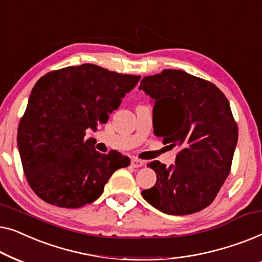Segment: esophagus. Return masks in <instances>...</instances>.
Listing matches in <instances>:
<instances>
[{
  "instance_id": "34e87169",
  "label": "esophagus",
  "mask_w": 262,
  "mask_h": 262,
  "mask_svg": "<svg viewBox=\"0 0 262 262\" xmlns=\"http://www.w3.org/2000/svg\"><path fill=\"white\" fill-rule=\"evenodd\" d=\"M131 166L134 168H141L144 166V161L138 160V159H132L131 160Z\"/></svg>"
}]
</instances>
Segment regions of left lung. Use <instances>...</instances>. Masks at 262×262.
Instances as JSON below:
<instances>
[{"label":"left lung","instance_id":"1","mask_svg":"<svg viewBox=\"0 0 262 262\" xmlns=\"http://www.w3.org/2000/svg\"><path fill=\"white\" fill-rule=\"evenodd\" d=\"M139 89L154 102V134L179 148L175 164L152 161L154 187L143 198L167 214L184 216L213 202L230 173L237 125L225 95L213 83L182 70L146 76Z\"/></svg>","mask_w":262,"mask_h":262}]
</instances>
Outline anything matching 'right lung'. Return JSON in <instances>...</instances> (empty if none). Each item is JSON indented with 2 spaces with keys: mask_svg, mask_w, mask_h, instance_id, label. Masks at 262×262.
<instances>
[{
  "mask_svg": "<svg viewBox=\"0 0 262 262\" xmlns=\"http://www.w3.org/2000/svg\"><path fill=\"white\" fill-rule=\"evenodd\" d=\"M141 76L82 64L51 71L32 89L17 128V148L28 184L51 205L76 209L102 194L103 187L130 159L108 155L84 139L87 128L106 124Z\"/></svg>",
  "mask_w": 262,
  "mask_h": 262,
  "instance_id": "right-lung-1",
  "label": "right lung"
}]
</instances>
